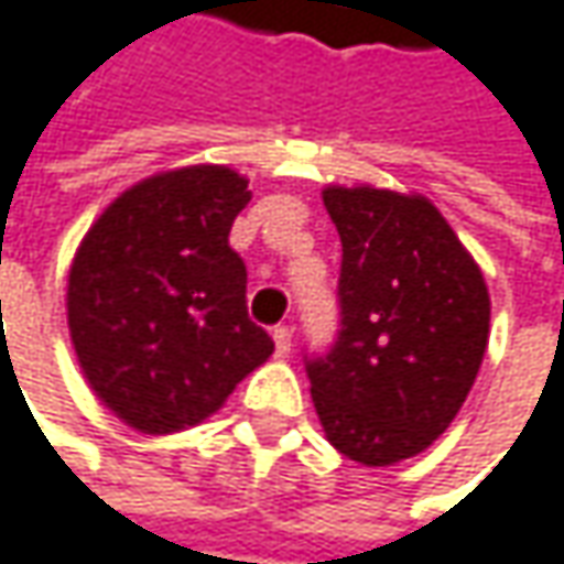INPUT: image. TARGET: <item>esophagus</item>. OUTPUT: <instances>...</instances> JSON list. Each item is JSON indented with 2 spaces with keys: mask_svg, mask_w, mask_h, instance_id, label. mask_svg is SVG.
<instances>
[{
  "mask_svg": "<svg viewBox=\"0 0 564 564\" xmlns=\"http://www.w3.org/2000/svg\"><path fill=\"white\" fill-rule=\"evenodd\" d=\"M274 348H278L281 358L290 355V348H293V329H290V326H278V329H274Z\"/></svg>",
  "mask_w": 564,
  "mask_h": 564,
  "instance_id": "obj_1",
  "label": "esophagus"
}]
</instances>
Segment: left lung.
<instances>
[{
  "mask_svg": "<svg viewBox=\"0 0 564 564\" xmlns=\"http://www.w3.org/2000/svg\"><path fill=\"white\" fill-rule=\"evenodd\" d=\"M341 238V333L306 365L323 433L365 465L426 452L485 361L490 293L471 251L420 193L323 189Z\"/></svg>",
  "mask_w": 564,
  "mask_h": 564,
  "instance_id": "1",
  "label": "left lung"
}]
</instances>
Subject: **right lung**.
Here are the masks:
<instances>
[{"mask_svg": "<svg viewBox=\"0 0 564 564\" xmlns=\"http://www.w3.org/2000/svg\"><path fill=\"white\" fill-rule=\"evenodd\" d=\"M248 199L226 164L174 167L119 193L79 241L67 274L79 371L138 433L199 426L274 351L229 245Z\"/></svg>", "mask_w": 564, "mask_h": 564, "instance_id": "right-lung-1", "label": "right lung"}]
</instances>
